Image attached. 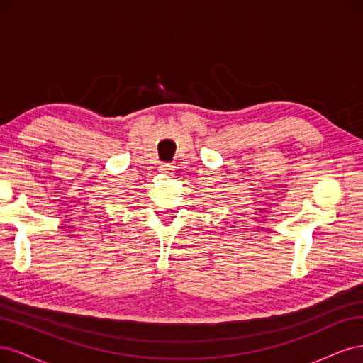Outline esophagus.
I'll list each match as a JSON object with an SVG mask.
<instances>
[{
    "label": "esophagus",
    "instance_id": "1",
    "mask_svg": "<svg viewBox=\"0 0 363 363\" xmlns=\"http://www.w3.org/2000/svg\"><path fill=\"white\" fill-rule=\"evenodd\" d=\"M171 171H172L171 163H162L160 164V172H171Z\"/></svg>",
    "mask_w": 363,
    "mask_h": 363
}]
</instances>
